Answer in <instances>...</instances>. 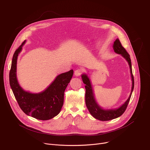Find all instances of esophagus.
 I'll return each mask as SVG.
<instances>
[{
    "instance_id": "esophagus-1",
    "label": "esophagus",
    "mask_w": 150,
    "mask_h": 150,
    "mask_svg": "<svg viewBox=\"0 0 150 150\" xmlns=\"http://www.w3.org/2000/svg\"><path fill=\"white\" fill-rule=\"evenodd\" d=\"M84 72V70L82 69H77L75 71V75L76 76H79Z\"/></svg>"
}]
</instances>
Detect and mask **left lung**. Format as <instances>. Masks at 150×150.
<instances>
[{
  "label": "left lung",
  "mask_w": 150,
  "mask_h": 150,
  "mask_svg": "<svg viewBox=\"0 0 150 150\" xmlns=\"http://www.w3.org/2000/svg\"><path fill=\"white\" fill-rule=\"evenodd\" d=\"M114 51L118 54H121L128 63L129 69H130V73L132 76V91L128 97L127 100L120 107L115 109H108V110H104L100 106H99L95 101V99L94 97L92 87L91 85V83L88 77L86 74H83L81 75V78L83 79V81L84 84H86V95H85V100H86V104L88 110V111L92 116H93L95 119H98L102 121H110L112 119L117 118L119 116H121L125 111V110L127 107L128 104L130 99L133 88H134V77L133 75L132 72V62L131 59L129 57V55L128 54L125 49L122 46L120 41L118 38H117L115 42H114L113 46Z\"/></svg>",
  "instance_id": "obj_1"
}]
</instances>
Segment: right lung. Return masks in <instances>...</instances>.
<instances>
[{
	"instance_id": "1",
	"label": "right lung",
	"mask_w": 150,
	"mask_h": 150,
	"mask_svg": "<svg viewBox=\"0 0 150 150\" xmlns=\"http://www.w3.org/2000/svg\"><path fill=\"white\" fill-rule=\"evenodd\" d=\"M25 42L16 49L13 55L9 71L10 86L20 107L25 114L39 120H49L60 112L65 89L73 76L74 71L71 70L58 75L50 86L40 93L25 91L17 81L16 71L17 57Z\"/></svg>"
}]
</instances>
